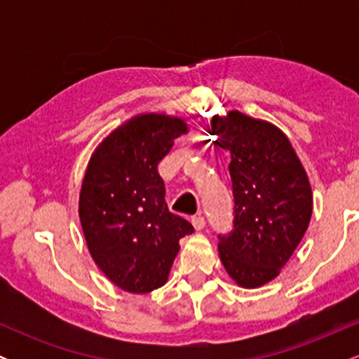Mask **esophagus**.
<instances>
[{"mask_svg":"<svg viewBox=\"0 0 359 359\" xmlns=\"http://www.w3.org/2000/svg\"><path fill=\"white\" fill-rule=\"evenodd\" d=\"M192 226L196 228V231H201V229H204L205 226V219L203 216H196L192 217Z\"/></svg>","mask_w":359,"mask_h":359,"instance_id":"1","label":"esophagus"}]
</instances>
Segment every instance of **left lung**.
Instances as JSON below:
<instances>
[{"mask_svg":"<svg viewBox=\"0 0 359 359\" xmlns=\"http://www.w3.org/2000/svg\"><path fill=\"white\" fill-rule=\"evenodd\" d=\"M209 133L231 154L233 229L217 234L219 258L240 287H262L280 273L312 214L311 184L277 126L231 111L214 116Z\"/></svg>","mask_w":359,"mask_h":359,"instance_id":"8db88e82","label":"left lung"}]
</instances>
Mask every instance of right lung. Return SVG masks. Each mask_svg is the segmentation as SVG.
<instances>
[{
    "mask_svg": "<svg viewBox=\"0 0 359 359\" xmlns=\"http://www.w3.org/2000/svg\"><path fill=\"white\" fill-rule=\"evenodd\" d=\"M187 131L182 119L142 114L114 130L94 151L79 197L88 248L102 273L131 294L167 282L179 240L191 222L168 211L160 160Z\"/></svg>",
    "mask_w": 359,
    "mask_h": 359,
    "instance_id": "1",
    "label": "right lung"
}]
</instances>
